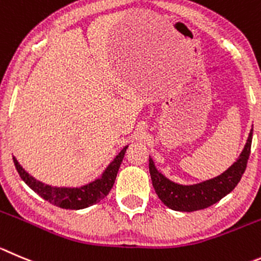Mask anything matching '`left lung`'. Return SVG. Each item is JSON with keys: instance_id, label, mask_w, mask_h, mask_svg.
Here are the masks:
<instances>
[{"instance_id": "left-lung-1", "label": "left lung", "mask_w": 261, "mask_h": 261, "mask_svg": "<svg viewBox=\"0 0 261 261\" xmlns=\"http://www.w3.org/2000/svg\"><path fill=\"white\" fill-rule=\"evenodd\" d=\"M251 142L252 130L248 135L245 149L241 153L237 162H234L229 169L218 177L199 182L196 186H180L170 181L155 170L153 161L149 160V172L155 193L161 201L171 210L191 213V211L210 207L226 194L230 193L240 182L247 167V161L251 152Z\"/></svg>"}]
</instances>
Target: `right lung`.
<instances>
[{
    "instance_id": "obj_1",
    "label": "right lung",
    "mask_w": 261,
    "mask_h": 261,
    "mask_svg": "<svg viewBox=\"0 0 261 261\" xmlns=\"http://www.w3.org/2000/svg\"><path fill=\"white\" fill-rule=\"evenodd\" d=\"M127 147H125L119 152V154L114 158L113 162L103 172L100 179L95 180V181L81 187V188H57V187L46 186L43 182L37 181L35 177H32L28 172L24 171L23 167L18 164L15 158H13V160L16 171L19 172L24 182L29 188L33 189L36 193L40 194L43 199L55 204L58 207L67 208V210H81V208L95 204L111 192Z\"/></svg>"
}]
</instances>
